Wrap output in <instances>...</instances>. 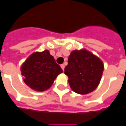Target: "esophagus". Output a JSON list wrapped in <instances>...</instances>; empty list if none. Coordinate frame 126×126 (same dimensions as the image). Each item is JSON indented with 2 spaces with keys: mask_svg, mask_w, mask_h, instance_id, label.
Returning <instances> with one entry per match:
<instances>
[{
  "mask_svg": "<svg viewBox=\"0 0 126 126\" xmlns=\"http://www.w3.org/2000/svg\"><path fill=\"white\" fill-rule=\"evenodd\" d=\"M61 66L62 69V70H64V68H65L64 64H61V66Z\"/></svg>",
  "mask_w": 126,
  "mask_h": 126,
  "instance_id": "1",
  "label": "esophagus"
}]
</instances>
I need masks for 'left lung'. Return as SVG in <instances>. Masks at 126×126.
Masks as SVG:
<instances>
[{
	"label": "left lung",
	"instance_id": "obj_1",
	"mask_svg": "<svg viewBox=\"0 0 126 126\" xmlns=\"http://www.w3.org/2000/svg\"><path fill=\"white\" fill-rule=\"evenodd\" d=\"M104 70L100 59L85 49L70 53L64 69L73 92L87 94L98 86Z\"/></svg>",
	"mask_w": 126,
	"mask_h": 126
}]
</instances>
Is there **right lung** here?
I'll use <instances>...</instances> for the list:
<instances>
[{
    "mask_svg": "<svg viewBox=\"0 0 126 126\" xmlns=\"http://www.w3.org/2000/svg\"><path fill=\"white\" fill-rule=\"evenodd\" d=\"M24 81L36 92H43L52 85L63 71L48 50L32 53L21 66Z\"/></svg>",
    "mask_w": 126,
    "mask_h": 126,
    "instance_id": "obj_1",
    "label": "right lung"
}]
</instances>
